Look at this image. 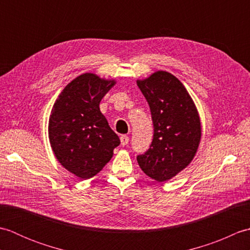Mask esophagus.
I'll return each mask as SVG.
<instances>
[{"mask_svg": "<svg viewBox=\"0 0 250 250\" xmlns=\"http://www.w3.org/2000/svg\"><path fill=\"white\" fill-rule=\"evenodd\" d=\"M120 142H121V145L122 146H126L129 144V137L126 135H122L120 137Z\"/></svg>", "mask_w": 250, "mask_h": 250, "instance_id": "obj_1", "label": "esophagus"}]
</instances>
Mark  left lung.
Instances as JSON below:
<instances>
[{
  "label": "left lung",
  "instance_id": "obj_1",
  "mask_svg": "<svg viewBox=\"0 0 250 250\" xmlns=\"http://www.w3.org/2000/svg\"><path fill=\"white\" fill-rule=\"evenodd\" d=\"M137 86L149 105L153 139L136 159L147 176L162 183L192 161L201 140L200 117L184 84L171 73L156 72L137 81Z\"/></svg>",
  "mask_w": 250,
  "mask_h": 250
}]
</instances>
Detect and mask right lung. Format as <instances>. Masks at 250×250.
<instances>
[{"label":"right lung","mask_w":250,"mask_h":250,"mask_svg":"<svg viewBox=\"0 0 250 250\" xmlns=\"http://www.w3.org/2000/svg\"><path fill=\"white\" fill-rule=\"evenodd\" d=\"M114 84L115 81L83 74L63 89L51 109L48 136L52 150L61 166L82 179L97 175L120 144L99 107Z\"/></svg>","instance_id":"1"}]
</instances>
